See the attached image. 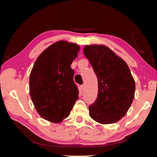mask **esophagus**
Returning a JSON list of instances; mask_svg holds the SVG:
<instances>
[{
	"label": "esophagus",
	"mask_w": 157,
	"mask_h": 157,
	"mask_svg": "<svg viewBox=\"0 0 157 157\" xmlns=\"http://www.w3.org/2000/svg\"><path fill=\"white\" fill-rule=\"evenodd\" d=\"M79 89H80V91H83L84 89V85H81L80 87H79Z\"/></svg>",
	"instance_id": "34e87169"
}]
</instances>
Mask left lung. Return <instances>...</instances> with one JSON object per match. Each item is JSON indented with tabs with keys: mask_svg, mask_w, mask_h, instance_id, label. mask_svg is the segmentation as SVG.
Segmentation results:
<instances>
[{
	"mask_svg": "<svg viewBox=\"0 0 157 157\" xmlns=\"http://www.w3.org/2000/svg\"><path fill=\"white\" fill-rule=\"evenodd\" d=\"M84 54L97 75L98 94L89 116L100 124L120 121L134 98L135 82L126 62L104 45H87Z\"/></svg>",
	"mask_w": 157,
	"mask_h": 157,
	"instance_id": "1",
	"label": "left lung"
}]
</instances>
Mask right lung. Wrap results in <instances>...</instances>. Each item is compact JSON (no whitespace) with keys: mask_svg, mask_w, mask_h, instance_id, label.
Instances as JSON below:
<instances>
[{"mask_svg":"<svg viewBox=\"0 0 157 157\" xmlns=\"http://www.w3.org/2000/svg\"><path fill=\"white\" fill-rule=\"evenodd\" d=\"M79 51L78 44L59 41L42 52L34 63L30 94L36 111L46 121L61 123L78 99L71 65Z\"/></svg>","mask_w":157,"mask_h":157,"instance_id":"right-lung-1","label":"right lung"}]
</instances>
